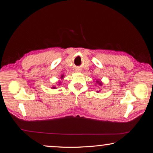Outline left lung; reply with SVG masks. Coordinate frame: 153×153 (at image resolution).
<instances>
[{
    "instance_id": "1",
    "label": "left lung",
    "mask_w": 153,
    "mask_h": 153,
    "mask_svg": "<svg viewBox=\"0 0 153 153\" xmlns=\"http://www.w3.org/2000/svg\"><path fill=\"white\" fill-rule=\"evenodd\" d=\"M95 83H96V84H97V85H99V86H102V85H103V83L101 82V80L97 79L96 81H95ZM100 91H97V93H98Z\"/></svg>"
}]
</instances>
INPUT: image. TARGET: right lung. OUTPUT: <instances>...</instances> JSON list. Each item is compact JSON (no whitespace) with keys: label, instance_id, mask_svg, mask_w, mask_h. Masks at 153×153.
Masks as SVG:
<instances>
[{"label":"right lung","instance_id":"obj_1","mask_svg":"<svg viewBox=\"0 0 153 153\" xmlns=\"http://www.w3.org/2000/svg\"><path fill=\"white\" fill-rule=\"evenodd\" d=\"M64 75H62V76H61V79H62L63 78H64ZM59 83H60L61 82H58ZM52 89H56V86H53L52 87Z\"/></svg>","mask_w":153,"mask_h":153}]
</instances>
